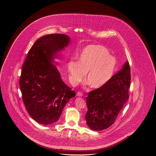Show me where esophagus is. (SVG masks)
Returning <instances> with one entry per match:
<instances>
[{
    "mask_svg": "<svg viewBox=\"0 0 156 156\" xmlns=\"http://www.w3.org/2000/svg\"><path fill=\"white\" fill-rule=\"evenodd\" d=\"M83 94L81 92H77V96H79V97H81L83 96Z\"/></svg>",
    "mask_w": 156,
    "mask_h": 156,
    "instance_id": "1",
    "label": "esophagus"
}]
</instances>
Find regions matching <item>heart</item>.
<instances>
[{
	"mask_svg": "<svg viewBox=\"0 0 156 156\" xmlns=\"http://www.w3.org/2000/svg\"><path fill=\"white\" fill-rule=\"evenodd\" d=\"M116 65V58L110 55L105 47H86L78 57V62L71 61L67 64L70 83L76 85L83 80L86 73V79L90 86L99 89L113 76Z\"/></svg>",
	"mask_w": 156,
	"mask_h": 156,
	"instance_id": "heart-1",
	"label": "heart"
}]
</instances>
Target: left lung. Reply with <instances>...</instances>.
I'll list each match as a JSON object with an SVG mask.
<instances>
[{
  "instance_id": "8db88e82",
  "label": "left lung",
  "mask_w": 156,
  "mask_h": 156,
  "mask_svg": "<svg viewBox=\"0 0 156 156\" xmlns=\"http://www.w3.org/2000/svg\"><path fill=\"white\" fill-rule=\"evenodd\" d=\"M130 70L126 61L121 70L103 87L90 91L86 97V124L95 131L108 128L129 98Z\"/></svg>"
}]
</instances>
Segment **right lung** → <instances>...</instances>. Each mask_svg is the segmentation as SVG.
<instances>
[{
    "label": "right lung",
    "mask_w": 156,
    "mask_h": 156,
    "mask_svg": "<svg viewBox=\"0 0 156 156\" xmlns=\"http://www.w3.org/2000/svg\"><path fill=\"white\" fill-rule=\"evenodd\" d=\"M66 34L41 37L30 49L22 67L20 85L24 104L38 123H56L75 92L63 83L54 60L70 43Z\"/></svg>",
    "instance_id": "add662e5"
}]
</instances>
